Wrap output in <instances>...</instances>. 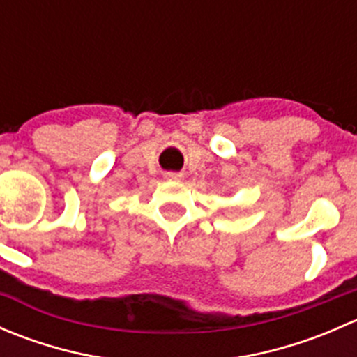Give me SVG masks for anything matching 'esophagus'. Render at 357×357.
<instances>
[{
	"instance_id": "34e87169",
	"label": "esophagus",
	"mask_w": 357,
	"mask_h": 357,
	"mask_svg": "<svg viewBox=\"0 0 357 357\" xmlns=\"http://www.w3.org/2000/svg\"><path fill=\"white\" fill-rule=\"evenodd\" d=\"M165 179H174V181H178V179H181V174H178V172H167Z\"/></svg>"
}]
</instances>
